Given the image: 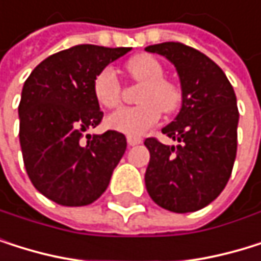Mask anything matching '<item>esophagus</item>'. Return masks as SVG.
<instances>
[{
	"instance_id": "obj_1",
	"label": "esophagus",
	"mask_w": 261,
	"mask_h": 261,
	"mask_svg": "<svg viewBox=\"0 0 261 261\" xmlns=\"http://www.w3.org/2000/svg\"><path fill=\"white\" fill-rule=\"evenodd\" d=\"M143 140L138 138V137H127V145L129 146H135V145H140Z\"/></svg>"
}]
</instances>
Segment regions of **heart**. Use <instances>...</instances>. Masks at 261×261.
<instances>
[{"label":"heart","instance_id":"obj_1","mask_svg":"<svg viewBox=\"0 0 261 261\" xmlns=\"http://www.w3.org/2000/svg\"><path fill=\"white\" fill-rule=\"evenodd\" d=\"M129 76L143 84L138 102L135 107H124L113 112L107 118V126L129 137H140L151 129L163 113H171L179 107L180 90L166 79H163V67L160 62L148 54L132 57L127 65ZM93 95L96 101L106 107L113 109L121 101V84L116 73L107 67L102 68L93 81Z\"/></svg>","mask_w":261,"mask_h":261}]
</instances>
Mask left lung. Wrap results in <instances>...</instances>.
Here are the masks:
<instances>
[{
  "label": "left lung",
  "instance_id": "8db88e82",
  "mask_svg": "<svg viewBox=\"0 0 261 261\" xmlns=\"http://www.w3.org/2000/svg\"><path fill=\"white\" fill-rule=\"evenodd\" d=\"M145 49L174 65L182 90L177 116L162 129L179 145L145 140L151 154L146 190L165 210L196 212L219 196L233 168L240 118L233 87L212 59L194 48L165 42Z\"/></svg>",
  "mask_w": 261,
  "mask_h": 261
}]
</instances>
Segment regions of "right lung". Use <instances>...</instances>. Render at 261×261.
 Instances as JSON below:
<instances>
[{
  "instance_id": "add662e5",
  "label": "right lung",
  "mask_w": 261,
  "mask_h": 261,
  "mask_svg": "<svg viewBox=\"0 0 261 261\" xmlns=\"http://www.w3.org/2000/svg\"><path fill=\"white\" fill-rule=\"evenodd\" d=\"M130 48L77 45L46 57L26 79L18 106L20 146L28 176L56 204L95 202L126 151L121 132L87 134L102 112L93 81Z\"/></svg>"
}]
</instances>
